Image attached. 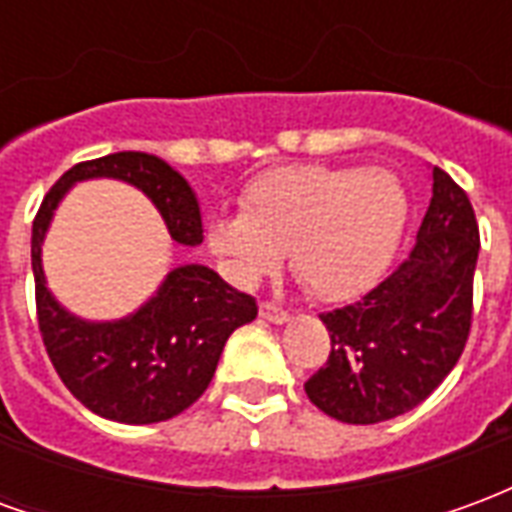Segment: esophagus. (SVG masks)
<instances>
[{"label": "esophagus", "mask_w": 512, "mask_h": 512, "mask_svg": "<svg viewBox=\"0 0 512 512\" xmlns=\"http://www.w3.org/2000/svg\"><path fill=\"white\" fill-rule=\"evenodd\" d=\"M260 318L268 323H277V326H282V323L290 321L288 312L279 310L277 304H268V301H263V304H260Z\"/></svg>", "instance_id": "esophagus-1"}]
</instances>
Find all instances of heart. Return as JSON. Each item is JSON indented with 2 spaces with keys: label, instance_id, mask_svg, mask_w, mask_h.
<instances>
[{
  "label": "heart",
  "instance_id": "heart-1",
  "mask_svg": "<svg viewBox=\"0 0 512 512\" xmlns=\"http://www.w3.org/2000/svg\"><path fill=\"white\" fill-rule=\"evenodd\" d=\"M408 222V191L392 169L296 164L244 191L241 213L208 222V249L238 285H257L288 252L315 299L362 296L392 263Z\"/></svg>",
  "mask_w": 512,
  "mask_h": 512
}]
</instances>
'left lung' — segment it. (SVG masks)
<instances>
[{"label": "left lung", "mask_w": 512, "mask_h": 512, "mask_svg": "<svg viewBox=\"0 0 512 512\" xmlns=\"http://www.w3.org/2000/svg\"><path fill=\"white\" fill-rule=\"evenodd\" d=\"M430 183L411 255L356 304L321 315L332 354L304 392L348 425H376L419 406L469 337L480 252L472 202L444 169L430 167Z\"/></svg>", "instance_id": "obj_1"}]
</instances>
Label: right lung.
Instances as JSON below:
<instances>
[{"label": "right lung", "instance_id": "obj_1", "mask_svg": "<svg viewBox=\"0 0 512 512\" xmlns=\"http://www.w3.org/2000/svg\"><path fill=\"white\" fill-rule=\"evenodd\" d=\"M101 178L142 191L175 244H202L200 200L164 158L123 150L76 164L54 183L32 224L40 334L62 384L84 408L123 425L164 422L208 389L227 337L255 321L257 304L213 268L186 263L172 268L156 293L123 318L90 321L62 307L46 285L43 244L65 194L76 183Z\"/></svg>", "mask_w": 512, "mask_h": 512}]
</instances>
